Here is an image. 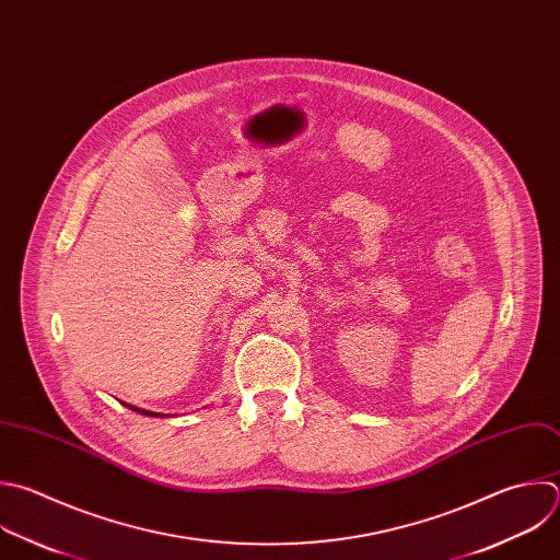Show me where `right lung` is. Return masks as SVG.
Returning <instances> with one entry per match:
<instances>
[{"instance_id": "1", "label": "right lung", "mask_w": 560, "mask_h": 560, "mask_svg": "<svg viewBox=\"0 0 560 560\" xmlns=\"http://www.w3.org/2000/svg\"><path fill=\"white\" fill-rule=\"evenodd\" d=\"M122 402V400H120ZM127 409H131V411H136V413H142V416H151V418H173L171 413H155V411H144V409H138V407H133V405H127V402H122Z\"/></svg>"}]
</instances>
